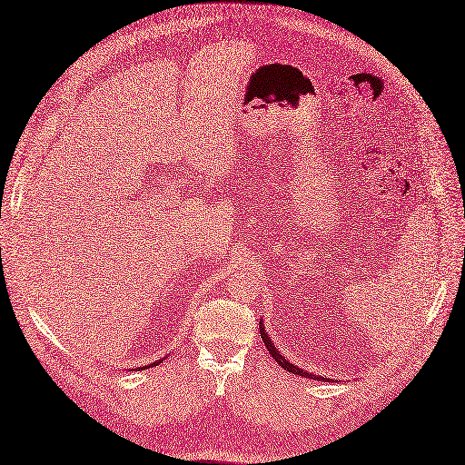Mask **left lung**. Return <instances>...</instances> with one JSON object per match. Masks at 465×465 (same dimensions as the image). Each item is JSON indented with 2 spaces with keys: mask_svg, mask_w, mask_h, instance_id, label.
<instances>
[{
  "mask_svg": "<svg viewBox=\"0 0 465 465\" xmlns=\"http://www.w3.org/2000/svg\"><path fill=\"white\" fill-rule=\"evenodd\" d=\"M260 336H262V341H263V344H266V348H268V352L272 354V358L280 363V366L283 368V370H287V371H292V373H297V375H303V378H307V371L305 370H301L299 366H293V363L290 361V360H285V356H282L280 354V350H275V346H273V342H272V338H270V334L266 332V329H263V324L260 322ZM312 378H315L317 381H321V378L319 375H312Z\"/></svg>",
  "mask_w": 465,
  "mask_h": 465,
  "instance_id": "1",
  "label": "left lung"
}]
</instances>
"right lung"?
<instances>
[{"mask_svg": "<svg viewBox=\"0 0 465 465\" xmlns=\"http://www.w3.org/2000/svg\"><path fill=\"white\" fill-rule=\"evenodd\" d=\"M156 363H158V361H154V363H148V366H146V368H154V366H156Z\"/></svg>", "mask_w": 465, "mask_h": 465, "instance_id": "right-lung-1", "label": "right lung"}]
</instances>
